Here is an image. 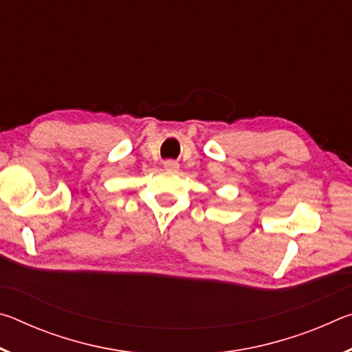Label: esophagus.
Wrapping results in <instances>:
<instances>
[{"label": "esophagus", "instance_id": "obj_1", "mask_svg": "<svg viewBox=\"0 0 352 352\" xmlns=\"http://www.w3.org/2000/svg\"><path fill=\"white\" fill-rule=\"evenodd\" d=\"M163 166H164V169H168V170H178V168H180V164H178L175 160H166Z\"/></svg>", "mask_w": 352, "mask_h": 352}]
</instances>
